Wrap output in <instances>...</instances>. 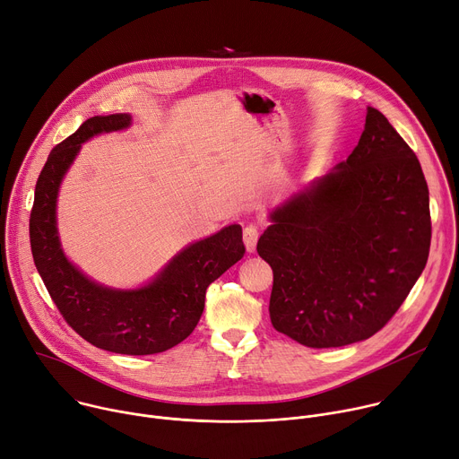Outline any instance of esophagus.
Here are the masks:
<instances>
[{
	"label": "esophagus",
	"mask_w": 459,
	"mask_h": 459,
	"mask_svg": "<svg viewBox=\"0 0 459 459\" xmlns=\"http://www.w3.org/2000/svg\"><path fill=\"white\" fill-rule=\"evenodd\" d=\"M257 240H259V226L257 224H247L244 228V244H246V249L249 253L255 251Z\"/></svg>",
	"instance_id": "1"
}]
</instances>
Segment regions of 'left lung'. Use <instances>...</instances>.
Instances as JSON below:
<instances>
[{"instance_id":"8db88e82","label":"left lung","mask_w":459,"mask_h":459,"mask_svg":"<svg viewBox=\"0 0 459 459\" xmlns=\"http://www.w3.org/2000/svg\"><path fill=\"white\" fill-rule=\"evenodd\" d=\"M270 219L257 244L273 270L270 319L277 332L310 348L377 333L429 259L425 175L409 143L374 108L346 162Z\"/></svg>"}]
</instances>
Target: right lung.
Masks as SVG:
<instances>
[{"label": "right lung", "mask_w": 459, "mask_h": 459, "mask_svg": "<svg viewBox=\"0 0 459 459\" xmlns=\"http://www.w3.org/2000/svg\"><path fill=\"white\" fill-rule=\"evenodd\" d=\"M126 113L92 117L58 143L38 177L29 221L36 270L67 325L96 348L126 353H160L182 342L196 326L208 286L246 253L242 228L231 224L189 244L138 290H113L87 279L64 255L56 228V198L64 175L83 142L129 127Z\"/></svg>", "instance_id": "add662e5"}]
</instances>
